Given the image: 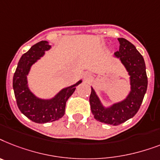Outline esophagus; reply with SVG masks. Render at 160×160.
Here are the masks:
<instances>
[{
  "instance_id": "1",
  "label": "esophagus",
  "mask_w": 160,
  "mask_h": 160,
  "mask_svg": "<svg viewBox=\"0 0 160 160\" xmlns=\"http://www.w3.org/2000/svg\"><path fill=\"white\" fill-rule=\"evenodd\" d=\"M83 78L85 79V80H90L91 78H92V75H91L90 72H84L83 73Z\"/></svg>"
}]
</instances>
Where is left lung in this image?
Segmentation results:
<instances>
[{"instance_id":"left-lung-1","label":"left lung","mask_w":160,"mask_h":160,"mask_svg":"<svg viewBox=\"0 0 160 160\" xmlns=\"http://www.w3.org/2000/svg\"><path fill=\"white\" fill-rule=\"evenodd\" d=\"M119 50L115 53L131 75V92L123 102L104 109L92 88L89 102L96 120L112 126H118L132 118L140 109L147 90L148 78L145 60L134 44L124 38H119Z\"/></svg>"}]
</instances>
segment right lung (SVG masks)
Masks as SVG:
<instances>
[{"label": "right lung", "instance_id": "right-lung-1", "mask_svg": "<svg viewBox=\"0 0 160 160\" xmlns=\"http://www.w3.org/2000/svg\"><path fill=\"white\" fill-rule=\"evenodd\" d=\"M49 48L50 45L47 41H40L32 46L21 56L13 77V89L18 107L23 114L35 123L43 124L61 118L64 115L68 99L82 82L62 90L50 101L40 100L29 92L26 75L31 65Z\"/></svg>", "mask_w": 160, "mask_h": 160}]
</instances>
